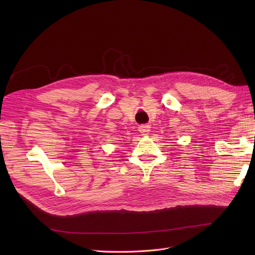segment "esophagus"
Here are the masks:
<instances>
[{
    "label": "esophagus",
    "mask_w": 255,
    "mask_h": 255,
    "mask_svg": "<svg viewBox=\"0 0 255 255\" xmlns=\"http://www.w3.org/2000/svg\"><path fill=\"white\" fill-rule=\"evenodd\" d=\"M138 131L142 135H146L150 132V126L149 125H141L138 127Z\"/></svg>",
    "instance_id": "1"
}]
</instances>
